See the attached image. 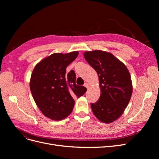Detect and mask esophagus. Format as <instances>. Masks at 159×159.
Returning <instances> with one entry per match:
<instances>
[{
    "mask_svg": "<svg viewBox=\"0 0 159 159\" xmlns=\"http://www.w3.org/2000/svg\"><path fill=\"white\" fill-rule=\"evenodd\" d=\"M84 86H85V87L86 88H87V89L89 88V84H88V83H85V84H84Z\"/></svg>",
    "mask_w": 159,
    "mask_h": 159,
    "instance_id": "1",
    "label": "esophagus"
}]
</instances>
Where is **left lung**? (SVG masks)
I'll return each instance as SVG.
<instances>
[{
    "mask_svg": "<svg viewBox=\"0 0 159 159\" xmlns=\"http://www.w3.org/2000/svg\"><path fill=\"white\" fill-rule=\"evenodd\" d=\"M84 56L98 74L102 93L97 102L91 103V109L100 121L112 123L123 113L131 99L133 85L129 71L111 53L93 50Z\"/></svg>",
    "mask_w": 159,
    "mask_h": 159,
    "instance_id": "left-lung-1",
    "label": "left lung"
}]
</instances>
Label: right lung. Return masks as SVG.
<instances>
[{
	"label": "right lung",
	"instance_id": "add662e5",
	"mask_svg": "<svg viewBox=\"0 0 159 159\" xmlns=\"http://www.w3.org/2000/svg\"><path fill=\"white\" fill-rule=\"evenodd\" d=\"M78 51L55 53L45 57L33 70L30 88L34 100L46 117L60 121L71 113L74 97L80 98L87 89L75 84L74 70L66 74V68L78 56Z\"/></svg>",
	"mask_w": 159,
	"mask_h": 159
}]
</instances>
